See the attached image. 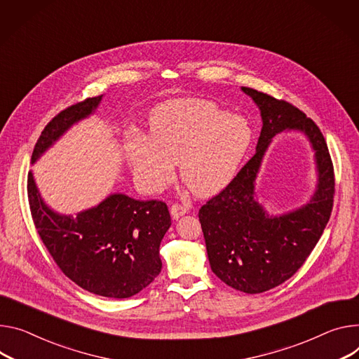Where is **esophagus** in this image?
<instances>
[{
  "label": "esophagus",
  "instance_id": "34e87169",
  "mask_svg": "<svg viewBox=\"0 0 359 359\" xmlns=\"http://www.w3.org/2000/svg\"><path fill=\"white\" fill-rule=\"evenodd\" d=\"M187 210H189V208L184 205H180V203H173L170 208V213H172L173 219H179L180 216L186 215Z\"/></svg>",
  "mask_w": 359,
  "mask_h": 359
}]
</instances>
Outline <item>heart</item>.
<instances>
[{
	"label": "heart",
	"instance_id": "heart-1",
	"mask_svg": "<svg viewBox=\"0 0 359 359\" xmlns=\"http://www.w3.org/2000/svg\"><path fill=\"white\" fill-rule=\"evenodd\" d=\"M252 143L250 124L203 100L168 106L151 123L150 139L130 146V161L140 186L158 191L175 177L196 196L223 190L236 176Z\"/></svg>",
	"mask_w": 359,
	"mask_h": 359
}]
</instances>
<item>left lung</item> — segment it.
I'll use <instances>...</instances> for the list:
<instances>
[{"label":"left lung","mask_w":359,"mask_h":359,"mask_svg":"<svg viewBox=\"0 0 359 359\" xmlns=\"http://www.w3.org/2000/svg\"><path fill=\"white\" fill-rule=\"evenodd\" d=\"M259 106L264 126L256 153L233 180L199 210L213 273L226 285L262 293L292 278L320 239L335 196L332 158L315 121L282 99L242 87ZM285 128L302 129L317 151L320 183L313 201L304 208L272 218L252 201V182L270 139Z\"/></svg>","instance_id":"1"}]
</instances>
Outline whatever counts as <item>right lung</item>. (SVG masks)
Wrapping results in <instances>:
<instances>
[{
  "mask_svg": "<svg viewBox=\"0 0 359 359\" xmlns=\"http://www.w3.org/2000/svg\"><path fill=\"white\" fill-rule=\"evenodd\" d=\"M102 95L88 97L61 110L44 127L31 160L66 130L88 116ZM32 222L61 272L80 287L106 298H130L161 271L160 242L172 224L163 201H136L111 194L76 219L51 212L41 201L31 172L27 179Z\"/></svg>",
  "mask_w": 359,
  "mask_h": 359,
  "instance_id": "add662e5",
  "label": "right lung"
}]
</instances>
